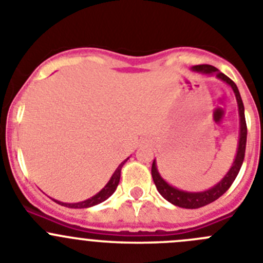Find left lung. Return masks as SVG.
<instances>
[{
	"instance_id": "left-lung-1",
	"label": "left lung",
	"mask_w": 263,
	"mask_h": 263,
	"mask_svg": "<svg viewBox=\"0 0 263 263\" xmlns=\"http://www.w3.org/2000/svg\"><path fill=\"white\" fill-rule=\"evenodd\" d=\"M192 69L197 72H203V73H206V75H216V78L225 81L228 85H231L234 95H236L237 104H238V115H240V141H238L237 154L236 158H234V162L233 164H232L231 170L228 171L227 175H225L217 184L213 185L212 188H210V190H206V191L203 192H187L182 191V190H179V188L173 187V185H170L168 183L159 175V173H158L155 160L153 162L152 176L155 185H157L158 192H159L167 201L174 204V205H178L180 206V208H187V210H195V208H200V206L206 205V204H211L212 201L217 200L218 197L228 191V188L231 187L232 183L234 182V179L237 178V175L240 173L241 166H242L243 158H245L246 134H248V127H246L245 121V109H243L242 99H241V95L240 92H238L237 85L234 84V81L231 80L227 75H224L222 72L218 71L216 67L210 66V64H199V66L192 67Z\"/></svg>"
}]
</instances>
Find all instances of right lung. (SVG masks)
Returning a JSON list of instances; mask_svg holds the SVG:
<instances>
[{"mask_svg": "<svg viewBox=\"0 0 263 263\" xmlns=\"http://www.w3.org/2000/svg\"><path fill=\"white\" fill-rule=\"evenodd\" d=\"M127 159H129V158H127ZM126 160H124V162H122V163L117 167V170H116L115 174L111 175L110 180L106 183L105 187H104L103 190L99 192V194H96L95 196L90 197V199H87V200H84V201H80V203H72V204L62 203V201H58V200H53V201H57V203L60 204V205L68 206V208H89V206H93V205H96V204L103 203V201H105L106 199H108L109 196H111V195H113V192L116 191V188H117L118 183H120L121 168H122V166H124Z\"/></svg>", "mask_w": 263, "mask_h": 263, "instance_id": "right-lung-1", "label": "right lung"}]
</instances>
